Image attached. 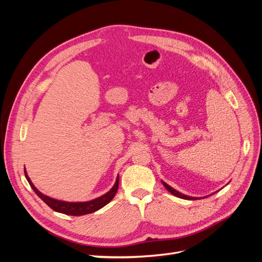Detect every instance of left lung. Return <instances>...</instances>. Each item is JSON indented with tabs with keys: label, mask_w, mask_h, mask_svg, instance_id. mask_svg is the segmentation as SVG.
<instances>
[{
	"label": "left lung",
	"mask_w": 262,
	"mask_h": 262,
	"mask_svg": "<svg viewBox=\"0 0 262 262\" xmlns=\"http://www.w3.org/2000/svg\"><path fill=\"white\" fill-rule=\"evenodd\" d=\"M162 184L164 185V187H165L166 189H167L168 191H169L171 194L176 195V196H178V198H181V199H186V200H196V199H198V198H194V196H189V195H186V194H184V193H181V192L177 191L176 189L171 188L169 185L166 184L165 181H162Z\"/></svg>",
	"instance_id": "1"
}]
</instances>
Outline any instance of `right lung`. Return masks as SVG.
<instances>
[{"label":"right lung","instance_id":"add662e5","mask_svg":"<svg viewBox=\"0 0 262 262\" xmlns=\"http://www.w3.org/2000/svg\"><path fill=\"white\" fill-rule=\"evenodd\" d=\"M25 177L27 181L29 182L30 187L33 188L36 194L40 198V199L49 207L54 210L55 212L63 213V214H68V215H74V216H81L85 215V214H90L93 212H96L99 209L104 208L106 204H108L110 201L114 199V196L117 193V190L119 187V175L116 179V182L114 187L109 190V191L105 194H102L101 196L96 198V199L91 200V201H85V202H67V201H61L53 199V198H50L48 195H46L41 193L39 190L34 186L33 182H31L30 178L27 175V171L25 170Z\"/></svg>","mask_w":262,"mask_h":262}]
</instances>
